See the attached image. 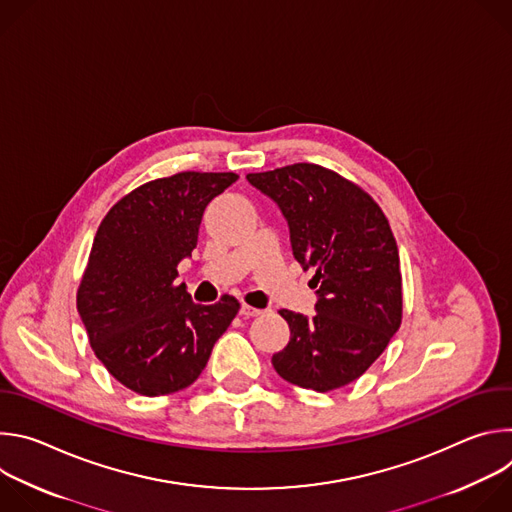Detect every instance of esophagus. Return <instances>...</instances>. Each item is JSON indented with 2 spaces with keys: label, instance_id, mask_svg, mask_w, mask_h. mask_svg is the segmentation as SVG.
<instances>
[{
  "label": "esophagus",
  "instance_id": "1",
  "mask_svg": "<svg viewBox=\"0 0 512 512\" xmlns=\"http://www.w3.org/2000/svg\"><path fill=\"white\" fill-rule=\"evenodd\" d=\"M241 316H245V318H255V316H261V310L243 304V306H241Z\"/></svg>",
  "mask_w": 512,
  "mask_h": 512
}]
</instances>
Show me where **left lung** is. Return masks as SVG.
Masks as SVG:
<instances>
[{"label":"left lung","instance_id":"left-lung-1","mask_svg":"<svg viewBox=\"0 0 512 512\" xmlns=\"http://www.w3.org/2000/svg\"><path fill=\"white\" fill-rule=\"evenodd\" d=\"M289 227L291 251L314 267L316 314L289 310V342L273 354L281 379L320 393L356 381L401 326L399 251L379 204L356 184L314 164L247 174Z\"/></svg>","mask_w":512,"mask_h":512}]
</instances>
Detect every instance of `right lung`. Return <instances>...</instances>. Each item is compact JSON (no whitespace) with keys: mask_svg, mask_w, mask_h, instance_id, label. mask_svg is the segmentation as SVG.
Instances as JSON below:
<instances>
[{"mask_svg":"<svg viewBox=\"0 0 512 512\" xmlns=\"http://www.w3.org/2000/svg\"><path fill=\"white\" fill-rule=\"evenodd\" d=\"M233 172H182L143 184L103 218L77 310L105 369L127 389L158 397L190 387L241 304H194L178 263L190 259L208 202Z\"/></svg>","mask_w":512,"mask_h":512,"instance_id":"obj_1","label":"right lung"}]
</instances>
